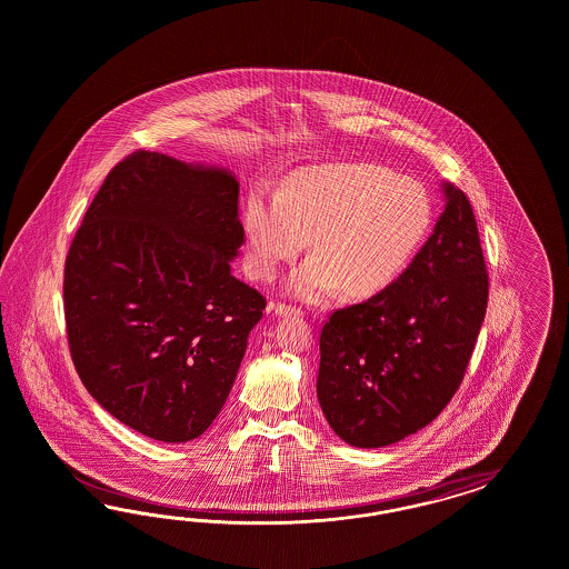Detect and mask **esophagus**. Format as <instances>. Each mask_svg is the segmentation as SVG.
I'll return each mask as SVG.
<instances>
[{
    "mask_svg": "<svg viewBox=\"0 0 569 569\" xmlns=\"http://www.w3.org/2000/svg\"><path fill=\"white\" fill-rule=\"evenodd\" d=\"M273 310H276V315L279 317H286V315H302V309H298V307H292V305H286V302H277L273 305Z\"/></svg>",
    "mask_w": 569,
    "mask_h": 569,
    "instance_id": "obj_1",
    "label": "esophagus"
}]
</instances>
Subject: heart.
<instances>
[{
    "label": "heart",
    "mask_w": 569,
    "mask_h": 569,
    "mask_svg": "<svg viewBox=\"0 0 569 569\" xmlns=\"http://www.w3.org/2000/svg\"><path fill=\"white\" fill-rule=\"evenodd\" d=\"M430 224V193L411 177L369 162L309 167L281 193L250 191L248 267L269 281L310 238L315 254L293 269L288 292L323 300L345 286L346 296L362 298L409 267Z\"/></svg>",
    "instance_id": "b5f03b06"
}]
</instances>
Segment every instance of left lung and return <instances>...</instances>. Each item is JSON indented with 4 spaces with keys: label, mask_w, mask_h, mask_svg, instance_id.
<instances>
[{
    "label": "left lung",
    "mask_w": 569,
    "mask_h": 569,
    "mask_svg": "<svg viewBox=\"0 0 569 569\" xmlns=\"http://www.w3.org/2000/svg\"><path fill=\"white\" fill-rule=\"evenodd\" d=\"M442 188L445 212L411 264L321 328L317 398L350 447H388L431 423L478 342L488 305L480 233L466 193Z\"/></svg>",
    "instance_id": "obj_1"
}]
</instances>
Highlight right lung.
Masks as SVG:
<instances>
[{
    "label": "right lung",
    "instance_id": "add662e5",
    "mask_svg": "<svg viewBox=\"0 0 569 569\" xmlns=\"http://www.w3.org/2000/svg\"><path fill=\"white\" fill-rule=\"evenodd\" d=\"M240 183L138 150L108 172L64 264L70 357L131 430L188 442L223 409L267 298L236 279Z\"/></svg>",
    "mask_w": 569,
    "mask_h": 569
}]
</instances>
